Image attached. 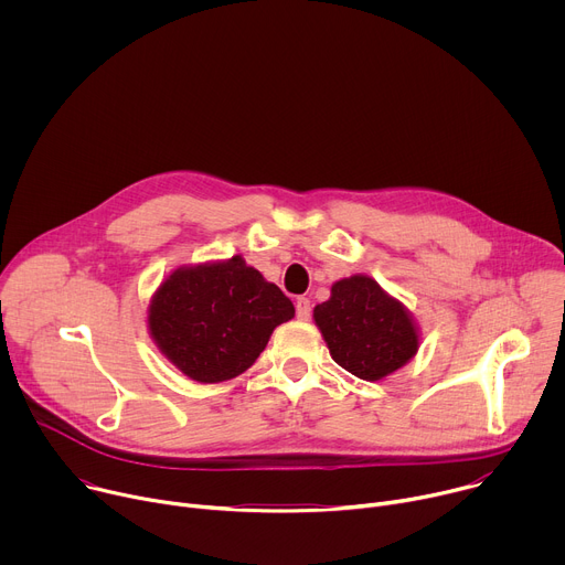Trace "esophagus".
<instances>
[{
  "instance_id": "1",
  "label": "esophagus",
  "mask_w": 565,
  "mask_h": 565,
  "mask_svg": "<svg viewBox=\"0 0 565 565\" xmlns=\"http://www.w3.org/2000/svg\"><path fill=\"white\" fill-rule=\"evenodd\" d=\"M295 308H297V317H299V319H308V317H310V299L299 297V299L295 301Z\"/></svg>"
}]
</instances>
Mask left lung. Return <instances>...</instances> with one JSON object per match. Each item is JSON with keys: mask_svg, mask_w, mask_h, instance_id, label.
Returning a JSON list of instances; mask_svg holds the SVG:
<instances>
[{"mask_svg": "<svg viewBox=\"0 0 565 565\" xmlns=\"http://www.w3.org/2000/svg\"><path fill=\"white\" fill-rule=\"evenodd\" d=\"M312 319L331 358L366 382L395 373L420 349L412 310L369 275L335 281L331 297L315 306Z\"/></svg>", "mask_w": 565, "mask_h": 565, "instance_id": "obj_1", "label": "left lung"}]
</instances>
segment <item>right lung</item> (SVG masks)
Returning <instances> with one entry per match:
<instances>
[{"label":"right lung","instance_id":"obj_1","mask_svg":"<svg viewBox=\"0 0 565 565\" xmlns=\"http://www.w3.org/2000/svg\"><path fill=\"white\" fill-rule=\"evenodd\" d=\"M295 317L279 286L241 255L225 262L179 266L147 308V329L183 375L216 384L255 364L273 331Z\"/></svg>","mask_w":565,"mask_h":565}]
</instances>
